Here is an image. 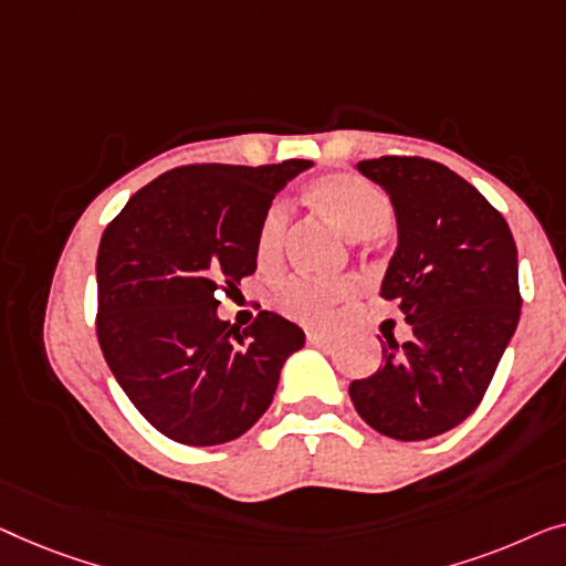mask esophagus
I'll return each instance as SVG.
<instances>
[{"mask_svg": "<svg viewBox=\"0 0 566 566\" xmlns=\"http://www.w3.org/2000/svg\"><path fill=\"white\" fill-rule=\"evenodd\" d=\"M331 340H333L331 333H321V331H307V344H313V346H325V344H331Z\"/></svg>", "mask_w": 566, "mask_h": 566, "instance_id": "esophagus-1", "label": "esophagus"}]
</instances>
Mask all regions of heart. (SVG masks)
Listing matches in <instances>:
<instances>
[{
    "mask_svg": "<svg viewBox=\"0 0 566 566\" xmlns=\"http://www.w3.org/2000/svg\"><path fill=\"white\" fill-rule=\"evenodd\" d=\"M310 197L321 207L323 214L336 222L348 238L364 241V238L381 235L392 222V205L379 192L371 181L356 174H331L310 185ZM290 222V210L284 202L269 207L256 235L259 264H274L282 251L284 230ZM354 284L348 280L315 282L307 276H292L274 290V305L284 315L302 323H325L340 300L352 294Z\"/></svg>",
    "mask_w": 566,
    "mask_h": 566,
    "instance_id": "1",
    "label": "heart"
}]
</instances>
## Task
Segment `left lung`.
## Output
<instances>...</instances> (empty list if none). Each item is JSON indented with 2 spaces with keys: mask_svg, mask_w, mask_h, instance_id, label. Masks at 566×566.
<instances>
[{
  "mask_svg": "<svg viewBox=\"0 0 566 566\" xmlns=\"http://www.w3.org/2000/svg\"><path fill=\"white\" fill-rule=\"evenodd\" d=\"M356 169L392 202L397 249L379 294L397 302L412 338H387L385 361L348 395L381 436L433 439L472 416L511 344L518 251L503 214L443 164L381 156Z\"/></svg>",
  "mask_w": 566,
  "mask_h": 566,
  "instance_id": "8db88e82",
  "label": "left lung"
}]
</instances>
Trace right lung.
<instances>
[{
  "label": "right lung",
  "instance_id": "right-lung-1",
  "mask_svg": "<svg viewBox=\"0 0 566 566\" xmlns=\"http://www.w3.org/2000/svg\"><path fill=\"white\" fill-rule=\"evenodd\" d=\"M310 166H179L135 192L102 233V354L166 439L218 446L243 436L272 405L284 361L305 346L300 325L269 310L235 331L218 317V297L256 272L261 220Z\"/></svg>",
  "mask_w": 566,
  "mask_h": 566
}]
</instances>
